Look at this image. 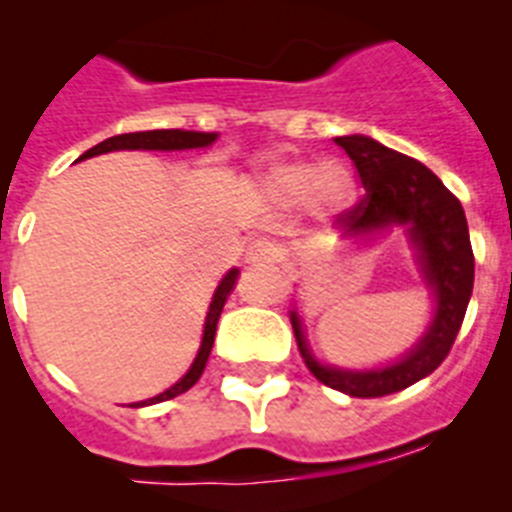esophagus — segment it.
<instances>
[{
    "label": "esophagus",
    "instance_id": "esophagus-1",
    "mask_svg": "<svg viewBox=\"0 0 512 512\" xmlns=\"http://www.w3.org/2000/svg\"><path fill=\"white\" fill-rule=\"evenodd\" d=\"M274 261V248L264 241H253L251 246L246 248V264L251 266H266Z\"/></svg>",
    "mask_w": 512,
    "mask_h": 512
}]
</instances>
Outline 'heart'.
<instances>
[{
    "mask_svg": "<svg viewBox=\"0 0 512 512\" xmlns=\"http://www.w3.org/2000/svg\"><path fill=\"white\" fill-rule=\"evenodd\" d=\"M261 192L277 207H297L307 202V210L320 220L338 217L354 205V174L341 161H279L261 174Z\"/></svg>",
    "mask_w": 512,
    "mask_h": 512,
    "instance_id": "heart-1",
    "label": "heart"
}]
</instances>
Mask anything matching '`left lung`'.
<instances>
[{
    "instance_id": "left-lung-1",
    "label": "left lung",
    "mask_w": 512,
    "mask_h": 512,
    "mask_svg": "<svg viewBox=\"0 0 512 512\" xmlns=\"http://www.w3.org/2000/svg\"><path fill=\"white\" fill-rule=\"evenodd\" d=\"M338 146L354 161L364 200L341 215L343 238L369 241L402 228L415 251L420 277L433 295V318L408 354L377 369H341L320 364L307 346L297 307L289 312L297 346L315 379L351 397L400 392L438 369L449 356L474 287V253L464 207L428 166L369 135H341Z\"/></svg>"
}]
</instances>
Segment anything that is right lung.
Wrapping results in <instances>:
<instances>
[{"label": "right lung", "instance_id": "1", "mask_svg": "<svg viewBox=\"0 0 512 512\" xmlns=\"http://www.w3.org/2000/svg\"><path fill=\"white\" fill-rule=\"evenodd\" d=\"M217 140V133H197V130H143V133H125V135H112V138L102 140L94 148H89L87 153H81L79 161L84 158L99 156V153H110V151H189V148H207ZM238 269H230L220 284H217L215 295H212L210 307H207V318H205V330H202V343L200 351L194 356L192 366L187 369L182 379L176 384H171L169 390H164L161 395L151 397V400L133 402L130 408H143V405H156V402L171 400V397L182 395L189 387L197 384V379L205 372V364L210 359L212 343H215V330L217 320H220V312H223L225 302H228L230 292H233L235 282H238Z\"/></svg>", "mask_w": 512, "mask_h": 512}]
</instances>
